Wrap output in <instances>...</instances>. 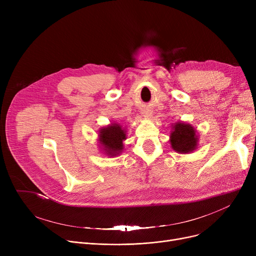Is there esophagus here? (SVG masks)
<instances>
[{"instance_id":"esophagus-1","label":"esophagus","mask_w":256,"mask_h":256,"mask_svg":"<svg viewBox=\"0 0 256 256\" xmlns=\"http://www.w3.org/2000/svg\"><path fill=\"white\" fill-rule=\"evenodd\" d=\"M143 116L144 117H146V118H150V116H152V112H150V110H145V111H143Z\"/></svg>"}]
</instances>
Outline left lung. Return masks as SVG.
<instances>
[{
  "instance_id": "1",
  "label": "left lung",
  "mask_w": 256,
  "mask_h": 256,
  "mask_svg": "<svg viewBox=\"0 0 256 256\" xmlns=\"http://www.w3.org/2000/svg\"><path fill=\"white\" fill-rule=\"evenodd\" d=\"M196 130L184 122H176L172 126L170 134V144L173 150L180 154H190L198 146Z\"/></svg>"
}]
</instances>
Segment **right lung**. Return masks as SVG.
I'll return each instance as SVG.
<instances>
[{
	"label": "right lung",
	"mask_w": 256,
	"mask_h": 256,
	"mask_svg": "<svg viewBox=\"0 0 256 256\" xmlns=\"http://www.w3.org/2000/svg\"><path fill=\"white\" fill-rule=\"evenodd\" d=\"M98 140L102 150L109 156H118L124 150V141L126 139V132L120 124H111L100 130Z\"/></svg>",
	"instance_id": "1"
}]
</instances>
